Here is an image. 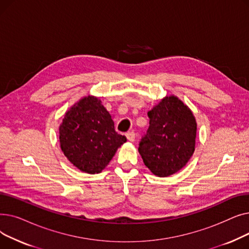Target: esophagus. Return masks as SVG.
Wrapping results in <instances>:
<instances>
[{"label":"esophagus","instance_id":"1","mask_svg":"<svg viewBox=\"0 0 249 249\" xmlns=\"http://www.w3.org/2000/svg\"><path fill=\"white\" fill-rule=\"evenodd\" d=\"M126 137H127V139H128L129 141L133 142V141L135 140V133H134V131H129V132H127V133H126Z\"/></svg>","mask_w":249,"mask_h":249}]
</instances>
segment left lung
<instances>
[{"label":"left lung","instance_id":"1","mask_svg":"<svg viewBox=\"0 0 249 249\" xmlns=\"http://www.w3.org/2000/svg\"><path fill=\"white\" fill-rule=\"evenodd\" d=\"M149 127L138 151L149 171L160 178L184 167L195 151L197 121L177 96H165L147 113Z\"/></svg>","mask_w":249,"mask_h":249}]
</instances>
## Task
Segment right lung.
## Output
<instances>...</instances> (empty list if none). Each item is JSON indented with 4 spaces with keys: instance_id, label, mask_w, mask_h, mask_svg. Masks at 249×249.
I'll list each match as a JSON object with an SVG mask.
<instances>
[{
    "instance_id": "1",
    "label": "right lung",
    "mask_w": 249,
    "mask_h": 249,
    "mask_svg": "<svg viewBox=\"0 0 249 249\" xmlns=\"http://www.w3.org/2000/svg\"><path fill=\"white\" fill-rule=\"evenodd\" d=\"M126 137L115 131L112 116L99 98H82L70 108L59 126L60 148L86 174H100Z\"/></svg>"
}]
</instances>
